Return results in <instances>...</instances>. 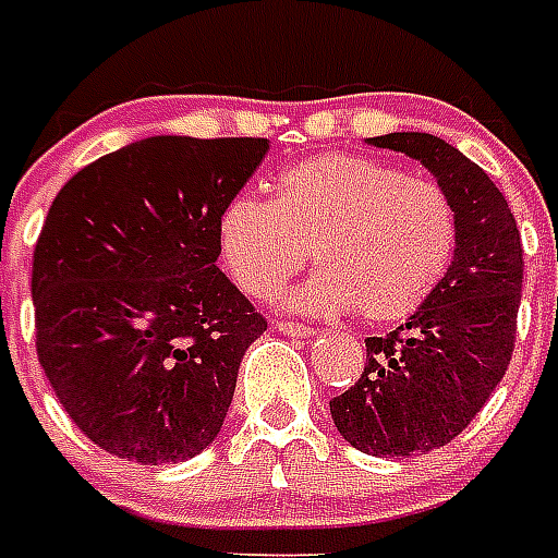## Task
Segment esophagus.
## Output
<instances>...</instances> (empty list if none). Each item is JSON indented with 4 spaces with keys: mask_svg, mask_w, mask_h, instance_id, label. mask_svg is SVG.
I'll return each mask as SVG.
<instances>
[{
    "mask_svg": "<svg viewBox=\"0 0 558 558\" xmlns=\"http://www.w3.org/2000/svg\"><path fill=\"white\" fill-rule=\"evenodd\" d=\"M275 330L292 336V339H310V336H313V327L295 325V322H278V325H275Z\"/></svg>",
    "mask_w": 558,
    "mask_h": 558,
    "instance_id": "34e87169",
    "label": "esophagus"
}]
</instances>
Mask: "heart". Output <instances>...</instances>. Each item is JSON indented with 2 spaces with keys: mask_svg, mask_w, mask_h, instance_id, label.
<instances>
[{
  "mask_svg": "<svg viewBox=\"0 0 558 558\" xmlns=\"http://www.w3.org/2000/svg\"><path fill=\"white\" fill-rule=\"evenodd\" d=\"M459 240L457 207L433 181L360 155L289 166L275 198L236 195L219 216V248L248 295L271 298L310 260L322 269L287 307L374 325L418 313L439 289Z\"/></svg>",
  "mask_w": 558,
  "mask_h": 558,
  "instance_id": "1",
  "label": "heart"
}]
</instances>
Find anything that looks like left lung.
<instances>
[{
    "label": "left lung",
    "instance_id": "1",
    "mask_svg": "<svg viewBox=\"0 0 558 558\" xmlns=\"http://www.w3.org/2000/svg\"><path fill=\"white\" fill-rule=\"evenodd\" d=\"M418 160L457 207L459 240L427 304L365 339L360 380L330 401L336 430L372 457H415L448 445L483 410L515 348L524 248L495 181L445 140L418 131L368 137Z\"/></svg>",
    "mask_w": 558,
    "mask_h": 558
}]
</instances>
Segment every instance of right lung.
<instances>
[{
    "label": "right lung",
    "instance_id": "right-lung-1",
    "mask_svg": "<svg viewBox=\"0 0 558 558\" xmlns=\"http://www.w3.org/2000/svg\"><path fill=\"white\" fill-rule=\"evenodd\" d=\"M269 140L160 134L84 166L34 248L37 356L99 448L184 462L222 430L266 318L225 278L219 216Z\"/></svg>",
    "mask_w": 558,
    "mask_h": 558
}]
</instances>
